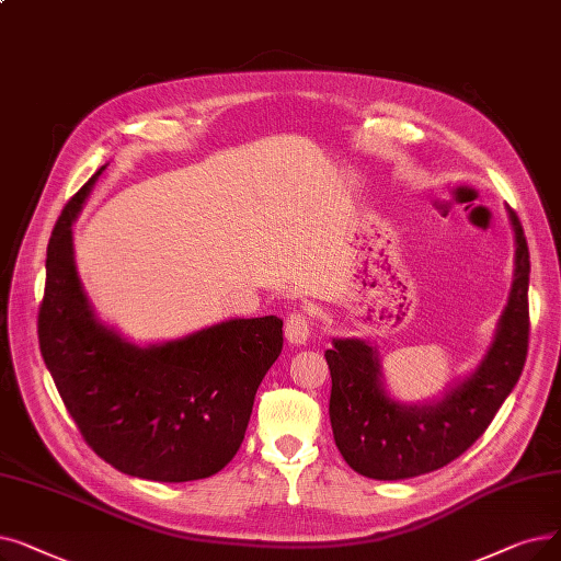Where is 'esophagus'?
I'll return each instance as SVG.
<instances>
[{
	"label": "esophagus",
	"instance_id": "obj_1",
	"mask_svg": "<svg viewBox=\"0 0 561 561\" xmlns=\"http://www.w3.org/2000/svg\"><path fill=\"white\" fill-rule=\"evenodd\" d=\"M284 334H286V339L290 341V344H296V346L307 344V339L311 334V316H309V311H305V309L290 311L286 316Z\"/></svg>",
	"mask_w": 561,
	"mask_h": 561
}]
</instances>
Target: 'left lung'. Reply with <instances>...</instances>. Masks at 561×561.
<instances>
[{
	"label": "left lung",
	"instance_id": "left-lung-1",
	"mask_svg": "<svg viewBox=\"0 0 561 561\" xmlns=\"http://www.w3.org/2000/svg\"><path fill=\"white\" fill-rule=\"evenodd\" d=\"M516 229V273L493 346L477 371L437 403L403 405L385 394L376 353L359 339H334L325 351L332 376L334 443L362 477L397 481L445 468L489 428L518 382L529 346V248Z\"/></svg>",
	"mask_w": 561,
	"mask_h": 561
}]
</instances>
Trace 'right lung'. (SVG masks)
Here are the masks:
<instances>
[{
	"label": "right lung",
	"mask_w": 561,
	"mask_h": 561,
	"mask_svg": "<svg viewBox=\"0 0 561 561\" xmlns=\"http://www.w3.org/2000/svg\"><path fill=\"white\" fill-rule=\"evenodd\" d=\"M101 167L64 206L45 259L38 346L87 445L118 472L194 481L236 456L254 394L282 353V321L233 319L139 348L95 321L72 261L70 225Z\"/></svg>",
	"instance_id": "1"
}]
</instances>
